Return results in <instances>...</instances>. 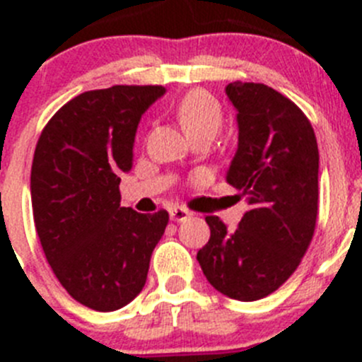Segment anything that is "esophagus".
<instances>
[{
    "label": "esophagus",
    "mask_w": 362,
    "mask_h": 362,
    "mask_svg": "<svg viewBox=\"0 0 362 362\" xmlns=\"http://www.w3.org/2000/svg\"><path fill=\"white\" fill-rule=\"evenodd\" d=\"M190 216L192 214L188 212L187 209H181V206H174V209L170 210V221H177V223H181V221H187Z\"/></svg>",
    "instance_id": "1"
}]
</instances>
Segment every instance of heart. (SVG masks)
<instances>
[{
	"label": "heart",
	"instance_id": "1",
	"mask_svg": "<svg viewBox=\"0 0 362 362\" xmlns=\"http://www.w3.org/2000/svg\"><path fill=\"white\" fill-rule=\"evenodd\" d=\"M175 116L185 132L194 137L203 132L216 134L223 121V110L219 101L210 92L196 88L179 99Z\"/></svg>",
	"mask_w": 362,
	"mask_h": 362
}]
</instances>
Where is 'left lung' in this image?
<instances>
[{
    "instance_id": "8db88e82",
    "label": "left lung",
    "mask_w": 362,
    "mask_h": 362,
    "mask_svg": "<svg viewBox=\"0 0 362 362\" xmlns=\"http://www.w3.org/2000/svg\"><path fill=\"white\" fill-rule=\"evenodd\" d=\"M226 95L238 110L239 143L226 181L250 210L233 232L206 217L209 243L197 261L223 296L257 300L276 292L299 267L315 230L319 150L308 117L263 83L233 81Z\"/></svg>"
}]
</instances>
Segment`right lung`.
I'll return each instance as SVG.
<instances>
[{
    "label": "right lung",
    "instance_id": "obj_1",
    "mask_svg": "<svg viewBox=\"0 0 362 362\" xmlns=\"http://www.w3.org/2000/svg\"><path fill=\"white\" fill-rule=\"evenodd\" d=\"M161 85H116L70 99L37 139L32 212L45 257L74 299L98 312L123 308L146 283L168 212L121 206L119 175Z\"/></svg>",
    "mask_w": 362,
    "mask_h": 362
}]
</instances>
